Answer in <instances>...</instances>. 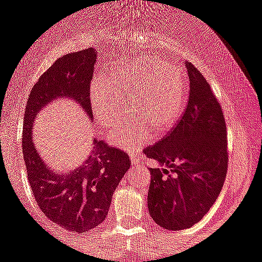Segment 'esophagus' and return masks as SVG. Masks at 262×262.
Listing matches in <instances>:
<instances>
[{
    "instance_id": "obj_1",
    "label": "esophagus",
    "mask_w": 262,
    "mask_h": 262,
    "mask_svg": "<svg viewBox=\"0 0 262 262\" xmlns=\"http://www.w3.org/2000/svg\"><path fill=\"white\" fill-rule=\"evenodd\" d=\"M129 159H131V163H133V166H136V164L139 163L138 156H136V154H131V156H129Z\"/></svg>"
}]
</instances>
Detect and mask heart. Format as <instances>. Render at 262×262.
I'll use <instances>...</instances> for the list:
<instances>
[{"instance_id":"b5f03b06","label":"heart","mask_w":262,"mask_h":262,"mask_svg":"<svg viewBox=\"0 0 262 262\" xmlns=\"http://www.w3.org/2000/svg\"><path fill=\"white\" fill-rule=\"evenodd\" d=\"M188 78L178 66L159 59H138L117 66L106 78H96L90 100L96 121L105 128H116L126 116L129 100L133 117L124 121L111 140L134 150L150 135H163L180 119L188 101Z\"/></svg>"}]
</instances>
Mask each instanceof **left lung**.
Here are the masks:
<instances>
[{"label": "left lung", "instance_id": "left-lung-1", "mask_svg": "<svg viewBox=\"0 0 262 262\" xmlns=\"http://www.w3.org/2000/svg\"><path fill=\"white\" fill-rule=\"evenodd\" d=\"M190 95L183 118L159 143L144 149L161 168H150L148 210L167 230L188 229L208 212L228 170L226 126L208 82L186 63Z\"/></svg>", "mask_w": 262, "mask_h": 262}]
</instances>
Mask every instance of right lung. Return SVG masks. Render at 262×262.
Masks as SVG:
<instances>
[{
	"label": "right lung",
	"mask_w": 262,
	"mask_h": 262,
	"mask_svg": "<svg viewBox=\"0 0 262 262\" xmlns=\"http://www.w3.org/2000/svg\"><path fill=\"white\" fill-rule=\"evenodd\" d=\"M98 52L87 49L64 55L31 91L23 128V157L34 199L55 224L73 233L95 229L105 220L114 190L129 168L127 153L94 139L83 162L69 171L55 170L33 141V122L56 98H71L92 121L90 82Z\"/></svg>",
	"instance_id": "right-lung-1"
}]
</instances>
